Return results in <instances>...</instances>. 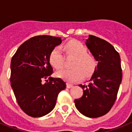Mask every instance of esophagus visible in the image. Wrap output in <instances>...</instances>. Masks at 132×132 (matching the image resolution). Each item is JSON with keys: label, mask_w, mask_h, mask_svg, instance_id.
Masks as SVG:
<instances>
[{"label": "esophagus", "mask_w": 132, "mask_h": 132, "mask_svg": "<svg viewBox=\"0 0 132 132\" xmlns=\"http://www.w3.org/2000/svg\"><path fill=\"white\" fill-rule=\"evenodd\" d=\"M66 86H67V88H72V87H73V85H72V84H66Z\"/></svg>", "instance_id": "34e87169"}]
</instances>
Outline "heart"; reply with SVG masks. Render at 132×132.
<instances>
[{"instance_id":"1","label":"heart","mask_w":132,"mask_h":132,"mask_svg":"<svg viewBox=\"0 0 132 132\" xmlns=\"http://www.w3.org/2000/svg\"><path fill=\"white\" fill-rule=\"evenodd\" d=\"M68 55L75 56L72 68H63L57 72V75L70 83L77 82L86 75L94 72L96 67V61L94 57L87 53V48L84 44L78 40H70L64 46ZM50 64L53 68L60 69L63 66L64 55L60 47L56 46L49 55Z\"/></svg>"}]
</instances>
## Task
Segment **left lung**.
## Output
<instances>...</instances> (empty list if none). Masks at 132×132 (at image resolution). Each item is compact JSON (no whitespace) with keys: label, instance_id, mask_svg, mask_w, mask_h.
Here are the masks:
<instances>
[{"label":"left lung","instance_id":"obj_1","mask_svg":"<svg viewBox=\"0 0 132 132\" xmlns=\"http://www.w3.org/2000/svg\"><path fill=\"white\" fill-rule=\"evenodd\" d=\"M86 44L98 63L89 84L79 85L84 94L75 103L83 115L97 118L108 112L117 99L122 81L121 57L112 44L96 36L90 35Z\"/></svg>","mask_w":132,"mask_h":132}]
</instances>
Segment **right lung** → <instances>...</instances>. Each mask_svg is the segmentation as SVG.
I'll return each mask as SVG.
<instances>
[{"instance_id": "obj_1", "label": "right lung", "mask_w": 132, "mask_h": 132, "mask_svg": "<svg viewBox=\"0 0 132 132\" xmlns=\"http://www.w3.org/2000/svg\"><path fill=\"white\" fill-rule=\"evenodd\" d=\"M62 42L59 37L36 36L20 46L12 57L11 86L20 108L30 117H42L51 112L58 94L66 88L62 79L51 77L49 62L51 51Z\"/></svg>"}]
</instances>
